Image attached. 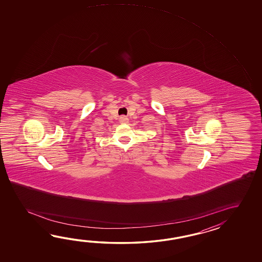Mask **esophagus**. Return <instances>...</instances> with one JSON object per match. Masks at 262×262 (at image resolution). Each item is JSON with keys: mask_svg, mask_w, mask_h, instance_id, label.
I'll use <instances>...</instances> for the list:
<instances>
[{"mask_svg": "<svg viewBox=\"0 0 262 262\" xmlns=\"http://www.w3.org/2000/svg\"><path fill=\"white\" fill-rule=\"evenodd\" d=\"M120 122L122 123H126L128 122V119L125 117V116H121L120 117Z\"/></svg>", "mask_w": 262, "mask_h": 262, "instance_id": "esophagus-1", "label": "esophagus"}]
</instances>
